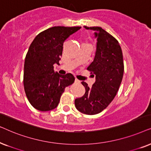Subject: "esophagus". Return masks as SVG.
<instances>
[{"mask_svg": "<svg viewBox=\"0 0 151 151\" xmlns=\"http://www.w3.org/2000/svg\"><path fill=\"white\" fill-rule=\"evenodd\" d=\"M74 82H75V83H81V81H79V80L77 79H75V81H74Z\"/></svg>", "mask_w": 151, "mask_h": 151, "instance_id": "esophagus-1", "label": "esophagus"}]
</instances>
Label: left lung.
Segmentation results:
<instances>
[{
  "instance_id": "left-lung-1",
  "label": "left lung",
  "mask_w": 151,
  "mask_h": 151,
  "mask_svg": "<svg viewBox=\"0 0 151 151\" xmlns=\"http://www.w3.org/2000/svg\"><path fill=\"white\" fill-rule=\"evenodd\" d=\"M84 27L96 31L95 56L87 68L96 81L91 88L81 82L86 92L74 104L79 111L91 115L101 112L113 100L123 79L124 65L122 48L115 38L100 27Z\"/></svg>"
}]
</instances>
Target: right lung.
<instances>
[{
    "label": "right lung",
    "instance_id": "1",
    "mask_svg": "<svg viewBox=\"0 0 151 151\" xmlns=\"http://www.w3.org/2000/svg\"><path fill=\"white\" fill-rule=\"evenodd\" d=\"M80 28L55 26L41 32L32 42L25 59L23 86L28 101L37 110L57 108L65 87L74 83L71 73H55L54 65L59 64L63 42Z\"/></svg>",
    "mask_w": 151,
    "mask_h": 151
}]
</instances>
